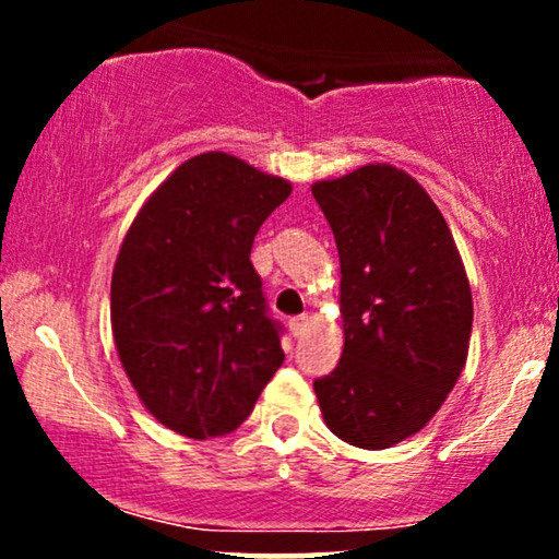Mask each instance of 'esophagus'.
I'll return each mask as SVG.
<instances>
[{"instance_id": "obj_1", "label": "esophagus", "mask_w": 559, "mask_h": 559, "mask_svg": "<svg viewBox=\"0 0 559 559\" xmlns=\"http://www.w3.org/2000/svg\"><path fill=\"white\" fill-rule=\"evenodd\" d=\"M307 320H310V316H297L288 320V329H292L294 336H301V331L307 329Z\"/></svg>"}]
</instances>
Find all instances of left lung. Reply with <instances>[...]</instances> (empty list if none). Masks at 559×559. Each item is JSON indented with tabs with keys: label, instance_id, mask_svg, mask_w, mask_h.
<instances>
[{
	"label": "left lung",
	"instance_id": "left-lung-1",
	"mask_svg": "<svg viewBox=\"0 0 559 559\" xmlns=\"http://www.w3.org/2000/svg\"><path fill=\"white\" fill-rule=\"evenodd\" d=\"M342 262L344 352L316 394L325 426L389 449L439 413L467 360L473 297L444 215L413 176L376 163L312 183Z\"/></svg>",
	"mask_w": 559,
	"mask_h": 559
}]
</instances>
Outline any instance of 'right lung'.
Returning a JSON list of instances; mask_svg holds the SVG:
<instances>
[{
  "mask_svg": "<svg viewBox=\"0 0 559 559\" xmlns=\"http://www.w3.org/2000/svg\"><path fill=\"white\" fill-rule=\"evenodd\" d=\"M288 194L286 178L204 152L157 186L120 243L115 349L141 404L170 431H236L284 362L249 252Z\"/></svg>",
  "mask_w": 559,
  "mask_h": 559,
  "instance_id": "obj_1",
  "label": "right lung"
}]
</instances>
